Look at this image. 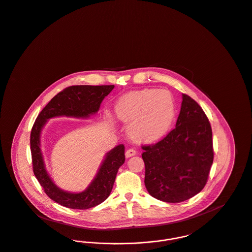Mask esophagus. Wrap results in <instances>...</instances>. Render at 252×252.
I'll use <instances>...</instances> for the list:
<instances>
[{
  "instance_id": "34e87169",
  "label": "esophagus",
  "mask_w": 252,
  "mask_h": 252,
  "mask_svg": "<svg viewBox=\"0 0 252 252\" xmlns=\"http://www.w3.org/2000/svg\"><path fill=\"white\" fill-rule=\"evenodd\" d=\"M136 155V151L135 150H133V149H128L126 152V158H129V157H131V156H133V155Z\"/></svg>"
}]
</instances>
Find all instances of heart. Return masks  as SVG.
<instances>
[{
  "label": "heart",
  "mask_w": 252,
  "mask_h": 252,
  "mask_svg": "<svg viewBox=\"0 0 252 252\" xmlns=\"http://www.w3.org/2000/svg\"><path fill=\"white\" fill-rule=\"evenodd\" d=\"M127 132L140 143H154L167 134L175 116L174 98L164 89H143L122 97L115 106Z\"/></svg>",
  "instance_id": "heart-1"
}]
</instances>
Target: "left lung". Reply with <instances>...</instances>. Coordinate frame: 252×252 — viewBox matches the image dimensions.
<instances>
[{"label":"left lung","mask_w":252,"mask_h":252,"mask_svg":"<svg viewBox=\"0 0 252 252\" xmlns=\"http://www.w3.org/2000/svg\"><path fill=\"white\" fill-rule=\"evenodd\" d=\"M145 185L155 198L176 203L198 194L205 186L214 151L212 128L199 104L182 95L173 130L154 145L143 146Z\"/></svg>","instance_id":"1"}]
</instances>
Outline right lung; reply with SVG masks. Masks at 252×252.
<instances>
[{
  "label": "right lung",
  "mask_w": 252,
  "mask_h": 252,
  "mask_svg": "<svg viewBox=\"0 0 252 252\" xmlns=\"http://www.w3.org/2000/svg\"><path fill=\"white\" fill-rule=\"evenodd\" d=\"M114 85H75L53 97L36 118L31 132L32 169L46 194L58 204L71 209H89L103 202L111 193L119 168L125 163V146L119 145L105 155L91 184L80 193L61 190L47 173L40 148V134L51 118L59 116L89 118L96 114L101 101Z\"/></svg>",
  "instance_id": "right-lung-1"
}]
</instances>
